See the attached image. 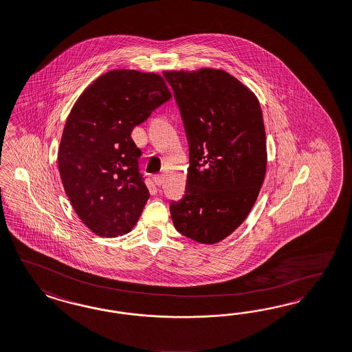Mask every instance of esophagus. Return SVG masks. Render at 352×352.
Returning a JSON list of instances; mask_svg holds the SVG:
<instances>
[{
    "label": "esophagus",
    "instance_id": "34e87169",
    "mask_svg": "<svg viewBox=\"0 0 352 352\" xmlns=\"http://www.w3.org/2000/svg\"><path fill=\"white\" fill-rule=\"evenodd\" d=\"M162 181H164V179H162V175H160V174L153 177V182H155V184L158 186V187L162 184Z\"/></svg>",
    "mask_w": 352,
    "mask_h": 352
}]
</instances>
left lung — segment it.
<instances>
[{"instance_id": "1", "label": "left lung", "mask_w": 352, "mask_h": 352, "mask_svg": "<svg viewBox=\"0 0 352 352\" xmlns=\"http://www.w3.org/2000/svg\"><path fill=\"white\" fill-rule=\"evenodd\" d=\"M190 148L182 200L170 203L175 229L203 244L236 230L267 173V139L255 94L223 70L166 72Z\"/></svg>"}]
</instances>
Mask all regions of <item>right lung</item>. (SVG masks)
Returning a JSON list of instances; mask_svg holds the SVG:
<instances>
[{"label":"right lung","instance_id":"obj_1","mask_svg":"<svg viewBox=\"0 0 352 352\" xmlns=\"http://www.w3.org/2000/svg\"><path fill=\"white\" fill-rule=\"evenodd\" d=\"M170 98L158 74L111 70L88 85L70 111L60 175L75 213L98 236L127 234L140 217L149 192L131 133Z\"/></svg>","mask_w":352,"mask_h":352}]
</instances>
